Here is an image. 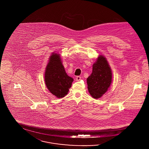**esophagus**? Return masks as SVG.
I'll use <instances>...</instances> for the list:
<instances>
[{
	"instance_id": "34e87169",
	"label": "esophagus",
	"mask_w": 149,
	"mask_h": 149,
	"mask_svg": "<svg viewBox=\"0 0 149 149\" xmlns=\"http://www.w3.org/2000/svg\"><path fill=\"white\" fill-rule=\"evenodd\" d=\"M81 79V77H80V76H78V77H77V78H76V80H77V81H79Z\"/></svg>"
}]
</instances>
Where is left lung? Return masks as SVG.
Returning <instances> with one entry per match:
<instances>
[{
	"label": "left lung",
	"instance_id": "8db88e82",
	"mask_svg": "<svg viewBox=\"0 0 149 149\" xmlns=\"http://www.w3.org/2000/svg\"><path fill=\"white\" fill-rule=\"evenodd\" d=\"M86 81L89 92L95 99L107 91L112 82V71L104 57L99 56L93 64L92 72Z\"/></svg>",
	"mask_w": 149,
	"mask_h": 149
}]
</instances>
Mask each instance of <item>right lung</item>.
<instances>
[{"label":"right lung","instance_id":"1","mask_svg":"<svg viewBox=\"0 0 149 149\" xmlns=\"http://www.w3.org/2000/svg\"><path fill=\"white\" fill-rule=\"evenodd\" d=\"M45 80L49 91L57 98H63L68 94L73 79L66 73L59 55L55 54L51 56L46 69Z\"/></svg>","mask_w":149,"mask_h":149}]
</instances>
